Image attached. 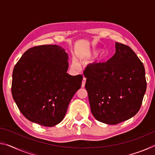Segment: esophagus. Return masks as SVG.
I'll list each match as a JSON object with an SVG mask.
<instances>
[{"mask_svg": "<svg viewBox=\"0 0 155 155\" xmlns=\"http://www.w3.org/2000/svg\"><path fill=\"white\" fill-rule=\"evenodd\" d=\"M85 82H86V78H85V77H83V81H82V84H81V87H85Z\"/></svg>", "mask_w": 155, "mask_h": 155, "instance_id": "esophagus-1", "label": "esophagus"}]
</instances>
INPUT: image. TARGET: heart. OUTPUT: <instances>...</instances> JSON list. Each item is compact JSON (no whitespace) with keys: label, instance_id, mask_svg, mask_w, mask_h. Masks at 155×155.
<instances>
[{"label":"heart","instance_id":"1","mask_svg":"<svg viewBox=\"0 0 155 155\" xmlns=\"http://www.w3.org/2000/svg\"><path fill=\"white\" fill-rule=\"evenodd\" d=\"M98 49H93V50H91V51L90 52H89L88 55H89V56L94 55V54H96L97 53V52H98ZM72 66L74 67V68H77V63L74 62V61L73 62V63H72Z\"/></svg>","mask_w":155,"mask_h":155}]
</instances>
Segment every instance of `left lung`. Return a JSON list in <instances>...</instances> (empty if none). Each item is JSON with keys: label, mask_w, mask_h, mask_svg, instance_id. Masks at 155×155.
Returning a JSON list of instances; mask_svg holds the SVG:
<instances>
[{"label": "left lung", "mask_w": 155, "mask_h": 155, "mask_svg": "<svg viewBox=\"0 0 155 155\" xmlns=\"http://www.w3.org/2000/svg\"><path fill=\"white\" fill-rule=\"evenodd\" d=\"M83 74L91 111L98 121L117 124L139 111L146 90L145 68L129 46L115 42L111 58L89 64Z\"/></svg>", "instance_id": "1"}]
</instances>
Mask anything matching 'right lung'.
Wrapping results in <instances>:
<instances>
[{
    "label": "right lung",
    "mask_w": 155,
    "mask_h": 155,
    "mask_svg": "<svg viewBox=\"0 0 155 155\" xmlns=\"http://www.w3.org/2000/svg\"><path fill=\"white\" fill-rule=\"evenodd\" d=\"M68 68V54L57 45L36 46L22 54L13 71L12 94L26 118L49 127L62 121L83 80Z\"/></svg>",
    "instance_id": "right-lung-1"
}]
</instances>
